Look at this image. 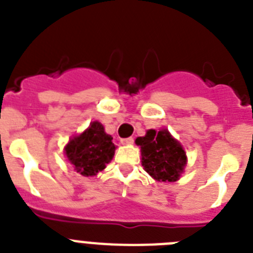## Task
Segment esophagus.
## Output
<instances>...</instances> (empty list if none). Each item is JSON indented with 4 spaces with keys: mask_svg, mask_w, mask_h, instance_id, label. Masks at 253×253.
<instances>
[{
    "mask_svg": "<svg viewBox=\"0 0 253 253\" xmlns=\"http://www.w3.org/2000/svg\"><path fill=\"white\" fill-rule=\"evenodd\" d=\"M122 143H123V144H133V143H134V138H133V137L123 138Z\"/></svg>",
    "mask_w": 253,
    "mask_h": 253,
    "instance_id": "obj_1",
    "label": "esophagus"
}]
</instances>
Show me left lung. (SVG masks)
I'll return each mask as SVG.
<instances>
[{
	"label": "left lung",
	"instance_id": "8db88e82",
	"mask_svg": "<svg viewBox=\"0 0 253 253\" xmlns=\"http://www.w3.org/2000/svg\"><path fill=\"white\" fill-rule=\"evenodd\" d=\"M135 143L140 147L143 167L154 180L172 182L184 171L186 154L166 129H151L144 137L137 138Z\"/></svg>",
	"mask_w": 253,
	"mask_h": 253
}]
</instances>
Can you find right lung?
Segmentation results:
<instances>
[{"label": "right lung", "instance_id": "obj_1", "mask_svg": "<svg viewBox=\"0 0 253 253\" xmlns=\"http://www.w3.org/2000/svg\"><path fill=\"white\" fill-rule=\"evenodd\" d=\"M114 152L113 138L105 133L99 122L91 123L90 128L73 138L66 147L69 162L82 176H93L104 169L113 160Z\"/></svg>", "mask_w": 253, "mask_h": 253}]
</instances>
